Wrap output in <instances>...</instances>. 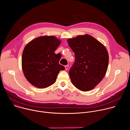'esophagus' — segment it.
I'll return each mask as SVG.
<instances>
[{"label": "esophagus", "mask_w": 130, "mask_h": 130, "mask_svg": "<svg viewBox=\"0 0 130 130\" xmlns=\"http://www.w3.org/2000/svg\"><path fill=\"white\" fill-rule=\"evenodd\" d=\"M68 67H69V65H66V66H65V70H67V69L68 68Z\"/></svg>", "instance_id": "esophagus-1"}]
</instances>
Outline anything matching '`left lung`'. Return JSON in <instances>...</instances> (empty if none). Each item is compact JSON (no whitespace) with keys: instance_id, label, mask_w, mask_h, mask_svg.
Here are the masks:
<instances>
[{"instance_id":"8db88e82","label":"left lung","mask_w":130,"mask_h":130,"mask_svg":"<svg viewBox=\"0 0 130 130\" xmlns=\"http://www.w3.org/2000/svg\"><path fill=\"white\" fill-rule=\"evenodd\" d=\"M75 62L69 71L72 84L83 91L94 89L104 77L108 65L105 47L88 34L67 40Z\"/></svg>"}]
</instances>
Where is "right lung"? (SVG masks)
Segmentation results:
<instances>
[{
	"instance_id": "add662e5",
	"label": "right lung",
	"mask_w": 130,
	"mask_h": 130,
	"mask_svg": "<svg viewBox=\"0 0 130 130\" xmlns=\"http://www.w3.org/2000/svg\"><path fill=\"white\" fill-rule=\"evenodd\" d=\"M61 41L54 36H41L29 42L23 52L22 66L24 75L32 85L44 88L54 84L60 70V57L54 53Z\"/></svg>"
}]
</instances>
